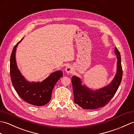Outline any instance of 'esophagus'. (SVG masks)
<instances>
[{
  "label": "esophagus",
  "instance_id": "34e87169",
  "mask_svg": "<svg viewBox=\"0 0 134 134\" xmlns=\"http://www.w3.org/2000/svg\"><path fill=\"white\" fill-rule=\"evenodd\" d=\"M66 71L67 74H71L74 72V68L70 65H68L66 68Z\"/></svg>",
  "mask_w": 134,
  "mask_h": 134
}]
</instances>
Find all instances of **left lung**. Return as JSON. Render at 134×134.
Here are the masks:
<instances>
[{"label":"left lung","mask_w":134,"mask_h":134,"mask_svg":"<svg viewBox=\"0 0 134 134\" xmlns=\"http://www.w3.org/2000/svg\"><path fill=\"white\" fill-rule=\"evenodd\" d=\"M115 53L117 58V71L114 79L110 85L93 91L85 85H82V81L76 76L72 77L74 102L85 110H95L103 107L107 104L115 94L122 81L123 70L121 64L120 52L116 47Z\"/></svg>","instance_id":"1"}]
</instances>
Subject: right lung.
I'll return each instance as SVG.
<instances>
[{"instance_id":"1","label":"right lung","mask_w":134,"mask_h":134,"mask_svg":"<svg viewBox=\"0 0 134 134\" xmlns=\"http://www.w3.org/2000/svg\"><path fill=\"white\" fill-rule=\"evenodd\" d=\"M23 38L14 46L10 58V76L11 82L19 96L25 102L32 105L42 106L49 102L55 84L63 76L62 71L49 75L42 82H30L25 79L18 68L15 52L16 47Z\"/></svg>"}]
</instances>
